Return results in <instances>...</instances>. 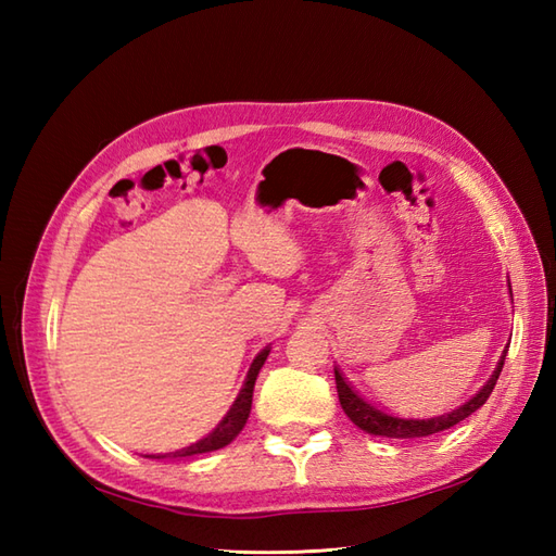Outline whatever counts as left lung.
<instances>
[{
  "label": "left lung",
  "mask_w": 556,
  "mask_h": 556,
  "mask_svg": "<svg viewBox=\"0 0 556 556\" xmlns=\"http://www.w3.org/2000/svg\"><path fill=\"white\" fill-rule=\"evenodd\" d=\"M511 291V287H509ZM504 358L506 351L502 353V358L494 368L490 380L482 384V389L478 394L470 396L466 404H460L456 408H452L448 413H442V416L434 418H401V416H392L382 408H377L372 404H368L363 396H358L353 392L351 384L341 377L339 370H334V380H337V392H339V404L344 408L346 416L351 418L353 425H358L363 432L375 434V437H389V440H418V437H430L442 430L454 428L456 422L466 420L470 413H476L485 401L490 399L494 384L500 380V372L504 368Z\"/></svg>",
  "instance_id": "left-lung-1"
}]
</instances>
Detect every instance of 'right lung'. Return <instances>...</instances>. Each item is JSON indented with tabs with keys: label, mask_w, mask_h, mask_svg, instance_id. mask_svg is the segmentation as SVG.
I'll return each mask as SVG.
<instances>
[{
	"label": "right lung",
	"mask_w": 556,
	"mask_h": 556,
	"mask_svg": "<svg viewBox=\"0 0 556 556\" xmlns=\"http://www.w3.org/2000/svg\"><path fill=\"white\" fill-rule=\"evenodd\" d=\"M269 356V346H265L263 351L257 353L255 361L251 363V370L245 375V382L241 387L239 396L233 399V404L229 406V410L224 413V418L212 428L207 434L200 437V440L186 444L181 448H174V452L167 454H148L146 458H184V456H195V454H207V452H217V448L231 444L239 432L243 430V425L251 416V404H253V387L257 380V372L263 368L265 361Z\"/></svg>",
	"instance_id": "add662e5"
}]
</instances>
